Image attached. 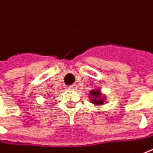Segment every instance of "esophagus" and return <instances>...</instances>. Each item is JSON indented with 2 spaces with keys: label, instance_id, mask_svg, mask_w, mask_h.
I'll return each instance as SVG.
<instances>
[{
  "label": "esophagus",
  "instance_id": "esophagus-1",
  "mask_svg": "<svg viewBox=\"0 0 153 153\" xmlns=\"http://www.w3.org/2000/svg\"><path fill=\"white\" fill-rule=\"evenodd\" d=\"M68 88L69 90H76L77 85H69Z\"/></svg>",
  "mask_w": 153,
  "mask_h": 153
}]
</instances>
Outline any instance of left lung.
Segmentation results:
<instances>
[{
	"mask_svg": "<svg viewBox=\"0 0 153 153\" xmlns=\"http://www.w3.org/2000/svg\"><path fill=\"white\" fill-rule=\"evenodd\" d=\"M90 95L91 96V102L92 103H94V104H97V105H101V104H103V100L101 97V92L98 91V90H92V91H90Z\"/></svg>",
	"mask_w": 153,
	"mask_h": 153,
	"instance_id": "left-lung-1",
	"label": "left lung"
}]
</instances>
